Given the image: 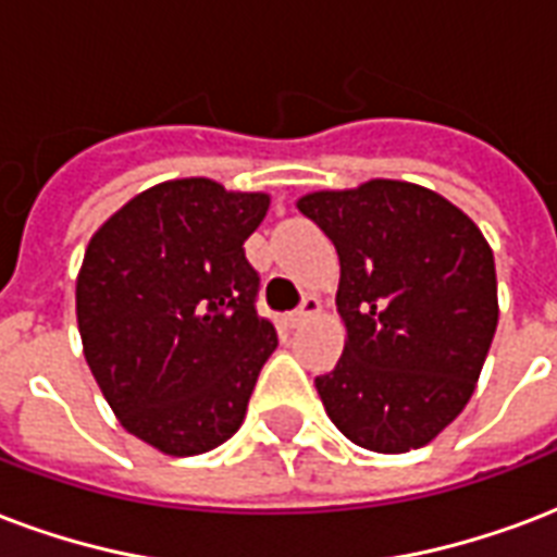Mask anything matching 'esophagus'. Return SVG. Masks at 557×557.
I'll use <instances>...</instances> for the list:
<instances>
[{
  "label": "esophagus",
  "mask_w": 557,
  "mask_h": 557,
  "mask_svg": "<svg viewBox=\"0 0 557 557\" xmlns=\"http://www.w3.org/2000/svg\"><path fill=\"white\" fill-rule=\"evenodd\" d=\"M318 312H321V300H318V297H304V304H300V307L295 309V312H292V315H288V324L292 326H300V324H307L309 318H315Z\"/></svg>",
  "instance_id": "obj_1"
}]
</instances>
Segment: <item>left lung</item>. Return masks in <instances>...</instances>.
<instances>
[{
  "label": "left lung",
  "instance_id": "8db88e82",
  "mask_svg": "<svg viewBox=\"0 0 557 557\" xmlns=\"http://www.w3.org/2000/svg\"><path fill=\"white\" fill-rule=\"evenodd\" d=\"M297 210L342 262L345 354L315 376L326 414L373 453L430 444L473 397L494 342V250L456 203L406 181L309 193Z\"/></svg>",
  "mask_w": 557,
  "mask_h": 557
}]
</instances>
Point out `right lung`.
<instances>
[{"label": "right lung", "mask_w": 557, "mask_h": 557, "mask_svg": "<svg viewBox=\"0 0 557 557\" xmlns=\"http://www.w3.org/2000/svg\"><path fill=\"white\" fill-rule=\"evenodd\" d=\"M269 203L210 177L165 181L113 212L84 250V359L119 423L165 456L231 438L277 347L242 248Z\"/></svg>", "instance_id": "right-lung-1"}]
</instances>
